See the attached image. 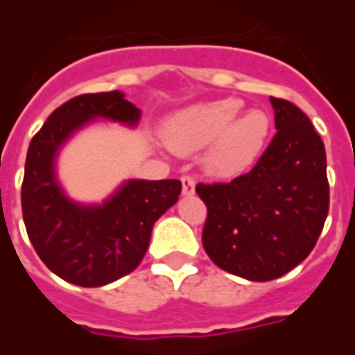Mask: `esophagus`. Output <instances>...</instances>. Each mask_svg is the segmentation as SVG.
Returning <instances> with one entry per match:
<instances>
[{
	"label": "esophagus",
	"mask_w": 355,
	"mask_h": 355,
	"mask_svg": "<svg viewBox=\"0 0 355 355\" xmlns=\"http://www.w3.org/2000/svg\"><path fill=\"white\" fill-rule=\"evenodd\" d=\"M180 180H182V193L184 196H192L196 192V178L190 177V175H182Z\"/></svg>",
	"instance_id": "esophagus-1"
}]
</instances>
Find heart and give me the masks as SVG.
I'll return each mask as SVG.
<instances>
[{
  "label": "heart",
  "instance_id": "1",
  "mask_svg": "<svg viewBox=\"0 0 355 355\" xmlns=\"http://www.w3.org/2000/svg\"><path fill=\"white\" fill-rule=\"evenodd\" d=\"M243 101L220 98L178 112L165 125V142L180 154L207 146L205 167L215 177H234L251 165L270 132V117L262 110L242 112Z\"/></svg>",
  "mask_w": 355,
  "mask_h": 355
}]
</instances>
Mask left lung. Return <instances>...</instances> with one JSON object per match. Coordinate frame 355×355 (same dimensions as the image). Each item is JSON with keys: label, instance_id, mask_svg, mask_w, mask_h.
Listing matches in <instances>:
<instances>
[{"label": "left lung", "instance_id": "obj_1", "mask_svg": "<svg viewBox=\"0 0 355 355\" xmlns=\"http://www.w3.org/2000/svg\"><path fill=\"white\" fill-rule=\"evenodd\" d=\"M270 102L277 132L253 169L230 182L196 186L207 205L205 253L251 282L282 277L304 261L329 213L323 140L293 102L275 96Z\"/></svg>", "mask_w": 355, "mask_h": 355}]
</instances>
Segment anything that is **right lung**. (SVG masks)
Returning <instances> with one entry per match:
<instances>
[{"instance_id": "obj_1", "label": "right lung", "mask_w": 355, "mask_h": 355, "mask_svg": "<svg viewBox=\"0 0 355 355\" xmlns=\"http://www.w3.org/2000/svg\"><path fill=\"white\" fill-rule=\"evenodd\" d=\"M94 117L135 125L140 110L119 91L80 94L58 106L30 142L20 190L35 253L53 274L81 287H101L131 274L146 254L154 223L182 190L175 178L129 180L98 207L68 200L55 178V155Z\"/></svg>"}]
</instances>
